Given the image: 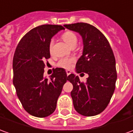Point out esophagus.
Wrapping results in <instances>:
<instances>
[{
    "label": "esophagus",
    "instance_id": "34e87169",
    "mask_svg": "<svg viewBox=\"0 0 133 133\" xmlns=\"http://www.w3.org/2000/svg\"><path fill=\"white\" fill-rule=\"evenodd\" d=\"M66 73H67V76H68L70 75V74L71 73V71H70V70H66Z\"/></svg>",
    "mask_w": 133,
    "mask_h": 133
}]
</instances>
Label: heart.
<instances>
[{
	"mask_svg": "<svg viewBox=\"0 0 133 133\" xmlns=\"http://www.w3.org/2000/svg\"><path fill=\"white\" fill-rule=\"evenodd\" d=\"M62 37L63 39V40L70 46L77 43V37H76V34L72 31H65V33L63 34ZM53 43L54 39H51L50 42H49V50L50 52L52 51ZM75 61H76V58L73 57H63V58H60V60H58V62L57 63V65L60 68H65V69H69L72 67L73 64L75 63Z\"/></svg>",
	"mask_w": 133,
	"mask_h": 133,
	"instance_id": "obj_1",
	"label": "heart"
}]
</instances>
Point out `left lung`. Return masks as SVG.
<instances>
[{
	"label": "left lung",
	"instance_id": "obj_1",
	"mask_svg": "<svg viewBox=\"0 0 133 133\" xmlns=\"http://www.w3.org/2000/svg\"><path fill=\"white\" fill-rule=\"evenodd\" d=\"M64 26L82 37L83 54L76 70L89 75L86 83L81 82L73 73L68 76L73 86L70 94L74 108L86 117L99 115L107 107L115 91L117 76L113 51L105 36L92 25L76 23Z\"/></svg>",
	"mask_w": 133,
	"mask_h": 133
}]
</instances>
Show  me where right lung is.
<instances>
[{"label": "right lung", "instance_id": "obj_1", "mask_svg": "<svg viewBox=\"0 0 133 133\" xmlns=\"http://www.w3.org/2000/svg\"><path fill=\"white\" fill-rule=\"evenodd\" d=\"M65 29L60 25H41L22 37L13 59V83L25 110L32 116L45 117L52 114L63 86L68 80L64 68H56L50 78L44 77V61L50 57L49 42Z\"/></svg>", "mask_w": 133, "mask_h": 133}]
</instances>
